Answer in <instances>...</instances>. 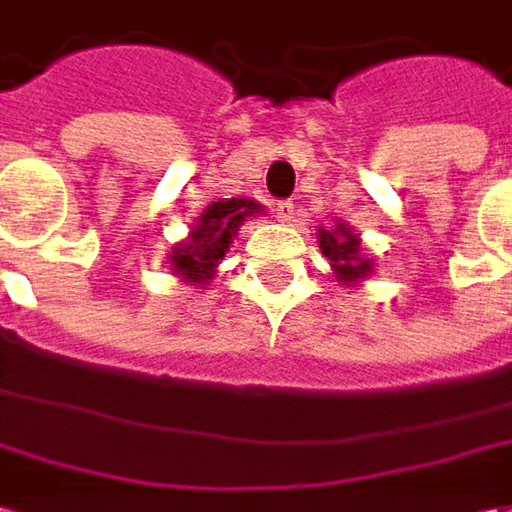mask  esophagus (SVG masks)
Here are the masks:
<instances>
[{
  "label": "esophagus",
  "instance_id": "1",
  "mask_svg": "<svg viewBox=\"0 0 512 512\" xmlns=\"http://www.w3.org/2000/svg\"><path fill=\"white\" fill-rule=\"evenodd\" d=\"M274 212H277V218H280L283 224H291V221L297 218V204H294V201H280Z\"/></svg>",
  "mask_w": 512,
  "mask_h": 512
}]
</instances>
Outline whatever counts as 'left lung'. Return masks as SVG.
<instances>
[{
  "label": "left lung",
  "mask_w": 512,
  "mask_h": 512,
  "mask_svg": "<svg viewBox=\"0 0 512 512\" xmlns=\"http://www.w3.org/2000/svg\"><path fill=\"white\" fill-rule=\"evenodd\" d=\"M316 241L322 255L330 260L333 280L344 288H356L364 280H370L375 271V260L370 252H364L361 235L344 221H333V227L316 229Z\"/></svg>",
  "instance_id": "obj_1"
}]
</instances>
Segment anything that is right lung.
Instances as JSON below:
<instances>
[{
  "instance_id": "right-lung-1",
  "label": "right lung",
  "mask_w": 512,
  "mask_h": 512,
  "mask_svg": "<svg viewBox=\"0 0 512 512\" xmlns=\"http://www.w3.org/2000/svg\"><path fill=\"white\" fill-rule=\"evenodd\" d=\"M263 210L252 198H218L207 210L198 215V221L190 227L187 238L173 246L168 255V266L173 277H179L187 285L210 283L218 271V263L227 257L232 238H238L243 221L255 218Z\"/></svg>"
}]
</instances>
